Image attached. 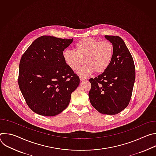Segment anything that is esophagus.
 Listing matches in <instances>:
<instances>
[{
    "label": "esophagus",
    "instance_id": "esophagus-1",
    "mask_svg": "<svg viewBox=\"0 0 156 156\" xmlns=\"http://www.w3.org/2000/svg\"><path fill=\"white\" fill-rule=\"evenodd\" d=\"M80 80H81V81H83V80H87V78H84V77L81 76H80Z\"/></svg>",
    "mask_w": 156,
    "mask_h": 156
}]
</instances>
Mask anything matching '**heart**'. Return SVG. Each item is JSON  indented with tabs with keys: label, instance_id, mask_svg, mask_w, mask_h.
Returning <instances> with one entry per match:
<instances>
[{
	"label": "heart",
	"instance_id": "heart-1",
	"mask_svg": "<svg viewBox=\"0 0 156 156\" xmlns=\"http://www.w3.org/2000/svg\"><path fill=\"white\" fill-rule=\"evenodd\" d=\"M114 56L113 44L108 41H99L93 38H84L77 41L74 51H65L63 54L65 63L73 70H78L83 76L93 72L101 73L110 66Z\"/></svg>",
	"mask_w": 156,
	"mask_h": 156
}]
</instances>
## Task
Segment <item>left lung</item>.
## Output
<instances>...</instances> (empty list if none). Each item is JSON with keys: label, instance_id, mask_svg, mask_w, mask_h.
<instances>
[{"label": "left lung", "instance_id": "1", "mask_svg": "<svg viewBox=\"0 0 156 156\" xmlns=\"http://www.w3.org/2000/svg\"><path fill=\"white\" fill-rule=\"evenodd\" d=\"M114 46V56L108 68L90 79L89 98L100 113L115 115L124 110L131 100L135 80V66L123 40L117 36H105Z\"/></svg>", "mask_w": 156, "mask_h": 156}]
</instances>
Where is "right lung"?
<instances>
[{"label":"right lung","mask_w":156,"mask_h":156,"mask_svg":"<svg viewBox=\"0 0 156 156\" xmlns=\"http://www.w3.org/2000/svg\"><path fill=\"white\" fill-rule=\"evenodd\" d=\"M73 38H37L22 55L18 78L20 90L34 112L52 117L68 107L80 78L65 63L63 51Z\"/></svg>","instance_id":"obj_1"}]
</instances>
